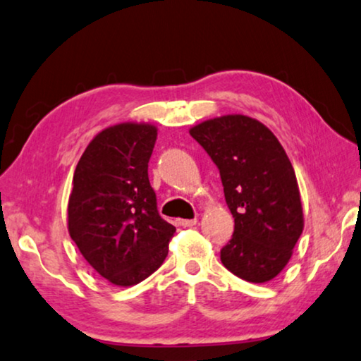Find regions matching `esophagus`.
Segmentation results:
<instances>
[{"label": "esophagus", "instance_id": "34e87169", "mask_svg": "<svg viewBox=\"0 0 361 361\" xmlns=\"http://www.w3.org/2000/svg\"><path fill=\"white\" fill-rule=\"evenodd\" d=\"M196 219H180L178 221V224L181 226V227H192V226H195L196 224Z\"/></svg>", "mask_w": 361, "mask_h": 361}]
</instances>
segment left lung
<instances>
[{"label":"left lung","mask_w":361,"mask_h":361,"mask_svg":"<svg viewBox=\"0 0 361 361\" xmlns=\"http://www.w3.org/2000/svg\"><path fill=\"white\" fill-rule=\"evenodd\" d=\"M190 134L219 169L235 222L221 250L222 265L245 281L273 280L288 265L304 227L286 152L267 126L242 114L204 121Z\"/></svg>","instance_id":"1"}]
</instances>
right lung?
Instances as JSON below:
<instances>
[{"mask_svg": "<svg viewBox=\"0 0 361 361\" xmlns=\"http://www.w3.org/2000/svg\"><path fill=\"white\" fill-rule=\"evenodd\" d=\"M155 140L152 124L113 126L90 142L73 173L70 237L116 286H132L160 268L176 231L159 214L149 181Z\"/></svg>", "mask_w": 361, "mask_h": 361, "instance_id": "right-lung-1", "label": "right lung"}]
</instances>
